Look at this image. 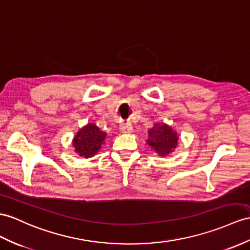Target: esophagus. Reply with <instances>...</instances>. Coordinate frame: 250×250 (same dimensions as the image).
<instances>
[{"label": "esophagus", "mask_w": 250, "mask_h": 250, "mask_svg": "<svg viewBox=\"0 0 250 250\" xmlns=\"http://www.w3.org/2000/svg\"><path fill=\"white\" fill-rule=\"evenodd\" d=\"M120 130H121L122 132H124V133H129V132L132 131V125L129 123V122H127V123L121 124Z\"/></svg>", "instance_id": "34e87169"}]
</instances>
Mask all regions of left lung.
Masks as SVG:
<instances>
[{"label": "left lung", "instance_id": "8db88e82", "mask_svg": "<svg viewBox=\"0 0 250 250\" xmlns=\"http://www.w3.org/2000/svg\"><path fill=\"white\" fill-rule=\"evenodd\" d=\"M146 142L158 155L164 157L172 154L177 147L178 136L172 127L164 123H158L148 130V139Z\"/></svg>", "mask_w": 250, "mask_h": 250}]
</instances>
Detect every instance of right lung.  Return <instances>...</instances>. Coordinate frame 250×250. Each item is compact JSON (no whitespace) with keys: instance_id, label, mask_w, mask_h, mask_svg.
Listing matches in <instances>:
<instances>
[{"instance_id":"right-lung-1","label":"right lung","mask_w":250,"mask_h":250,"mask_svg":"<svg viewBox=\"0 0 250 250\" xmlns=\"http://www.w3.org/2000/svg\"><path fill=\"white\" fill-rule=\"evenodd\" d=\"M106 136L107 133L102 131L95 124H87L75 135L73 146L81 157H93L104 144Z\"/></svg>"}]
</instances>
